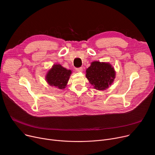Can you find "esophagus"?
I'll return each mask as SVG.
<instances>
[{"label":"esophagus","mask_w":155,"mask_h":155,"mask_svg":"<svg viewBox=\"0 0 155 155\" xmlns=\"http://www.w3.org/2000/svg\"><path fill=\"white\" fill-rule=\"evenodd\" d=\"M82 70H83V68H82V67H79V68H76V71H78V72L82 71Z\"/></svg>","instance_id":"esophagus-1"}]
</instances>
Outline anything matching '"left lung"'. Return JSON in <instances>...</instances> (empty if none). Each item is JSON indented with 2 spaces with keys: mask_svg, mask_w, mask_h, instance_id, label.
Listing matches in <instances>:
<instances>
[{
  "mask_svg": "<svg viewBox=\"0 0 155 155\" xmlns=\"http://www.w3.org/2000/svg\"><path fill=\"white\" fill-rule=\"evenodd\" d=\"M115 71L108 63L94 61L86 70V77L97 90H105L115 78Z\"/></svg>",
  "mask_w": 155,
  "mask_h": 155,
  "instance_id": "obj_1",
  "label": "left lung"
}]
</instances>
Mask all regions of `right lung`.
Returning a JSON list of instances; mask_svg holds the SVG:
<instances>
[{
	"instance_id": "right-lung-1",
	"label": "right lung",
	"mask_w": 155,
	"mask_h": 155,
	"mask_svg": "<svg viewBox=\"0 0 155 155\" xmlns=\"http://www.w3.org/2000/svg\"><path fill=\"white\" fill-rule=\"evenodd\" d=\"M71 73L70 70L63 68L61 64H56L48 71L46 77V81L50 86L63 89L67 86Z\"/></svg>"
}]
</instances>
